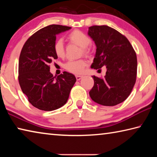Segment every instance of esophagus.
<instances>
[{
    "mask_svg": "<svg viewBox=\"0 0 157 157\" xmlns=\"http://www.w3.org/2000/svg\"><path fill=\"white\" fill-rule=\"evenodd\" d=\"M83 78V76L82 75H76V79L77 80H80V79Z\"/></svg>",
    "mask_w": 157,
    "mask_h": 157,
    "instance_id": "1",
    "label": "esophagus"
}]
</instances>
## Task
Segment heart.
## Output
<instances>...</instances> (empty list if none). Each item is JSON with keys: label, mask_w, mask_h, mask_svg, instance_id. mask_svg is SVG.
Instances as JSON below:
<instances>
[{"label": "heart", "mask_w": 157, "mask_h": 157, "mask_svg": "<svg viewBox=\"0 0 157 157\" xmlns=\"http://www.w3.org/2000/svg\"><path fill=\"white\" fill-rule=\"evenodd\" d=\"M68 39L73 44L80 46L81 54L88 55L91 52L89 45L91 43L89 37L83 32L75 30L68 34ZM53 50L58 57L62 58L65 56V49L63 41L62 39H57L53 44ZM86 62L84 59H78L75 61H69L65 64V68L69 72L74 74H80L84 71Z\"/></svg>", "instance_id": "heart-1"}]
</instances>
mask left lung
Returning <instances> with one entry per match:
<instances>
[{
    "label": "left lung",
    "mask_w": 157,
    "mask_h": 157,
    "mask_svg": "<svg viewBox=\"0 0 157 157\" xmlns=\"http://www.w3.org/2000/svg\"><path fill=\"white\" fill-rule=\"evenodd\" d=\"M88 34L97 48L91 67L98 71L107 68L105 78L92 76L94 85L90 97L101 105L120 104L128 98L136 82V52L125 36L107 25L91 26Z\"/></svg>",
    "instance_id": "8db88e82"
}]
</instances>
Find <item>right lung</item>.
<instances>
[{
    "label": "right lung",
    "instance_id": "add662e5",
    "mask_svg": "<svg viewBox=\"0 0 157 157\" xmlns=\"http://www.w3.org/2000/svg\"><path fill=\"white\" fill-rule=\"evenodd\" d=\"M68 26L50 25L36 32L21 50L18 61V82L34 107L53 111L64 105L76 82L73 74L53 76L49 64L57 59L53 50L56 35L70 30Z\"/></svg>",
    "mask_w": 157,
    "mask_h": 157
}]
</instances>
